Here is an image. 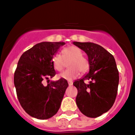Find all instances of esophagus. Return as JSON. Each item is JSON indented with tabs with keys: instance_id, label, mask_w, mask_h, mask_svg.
I'll list each match as a JSON object with an SVG mask.
<instances>
[{
	"instance_id": "34e87169",
	"label": "esophagus",
	"mask_w": 135,
	"mask_h": 135,
	"mask_svg": "<svg viewBox=\"0 0 135 135\" xmlns=\"http://www.w3.org/2000/svg\"><path fill=\"white\" fill-rule=\"evenodd\" d=\"M68 83H69V86H71L73 84V82H72V81H69V82H68Z\"/></svg>"
}]
</instances>
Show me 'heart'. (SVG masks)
Returning <instances> with one entry per match:
<instances>
[{
    "label": "heart",
    "instance_id": "heart-1",
    "mask_svg": "<svg viewBox=\"0 0 135 135\" xmlns=\"http://www.w3.org/2000/svg\"><path fill=\"white\" fill-rule=\"evenodd\" d=\"M65 60H70L69 62L70 69L61 73L59 77L67 80H72L80 75V72L84 74L89 71L90 62L86 57L82 55V51L80 48L74 45H70L64 48L62 55L57 53L52 58V63L55 69L61 71L65 66Z\"/></svg>",
    "mask_w": 135,
    "mask_h": 135
}]
</instances>
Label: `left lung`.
Segmentation results:
<instances>
[{
    "label": "left lung",
    "mask_w": 135,
    "mask_h": 135,
    "mask_svg": "<svg viewBox=\"0 0 135 135\" xmlns=\"http://www.w3.org/2000/svg\"><path fill=\"white\" fill-rule=\"evenodd\" d=\"M88 57L90 71L73 85L78 90L76 102L84 115L95 118L108 112L116 99L119 85V71L111 53L98 44L73 42ZM86 79L90 80L86 85Z\"/></svg>",
    "instance_id": "obj_1"
}]
</instances>
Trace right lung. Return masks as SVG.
I'll list each match as a JSON object with an SVG mask.
<instances>
[{
    "label": "right lung",
    "instance_id": "1",
    "mask_svg": "<svg viewBox=\"0 0 135 135\" xmlns=\"http://www.w3.org/2000/svg\"><path fill=\"white\" fill-rule=\"evenodd\" d=\"M64 42H41L25 51L18 61L14 82L19 102L25 112L38 119H47L56 114L61 106L69 84L61 78L51 81L56 74L52 58Z\"/></svg>",
    "mask_w": 135,
    "mask_h": 135
}]
</instances>
